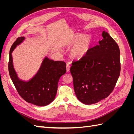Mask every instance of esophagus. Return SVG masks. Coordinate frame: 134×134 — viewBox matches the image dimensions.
Returning <instances> with one entry per match:
<instances>
[{
    "label": "esophagus",
    "instance_id": "34e87169",
    "mask_svg": "<svg viewBox=\"0 0 134 134\" xmlns=\"http://www.w3.org/2000/svg\"><path fill=\"white\" fill-rule=\"evenodd\" d=\"M70 66L69 65V64H68L66 65V71H67V72H69L70 71Z\"/></svg>",
    "mask_w": 134,
    "mask_h": 134
}]
</instances>
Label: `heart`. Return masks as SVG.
I'll return each mask as SVG.
<instances>
[{
    "label": "heart",
    "mask_w": 134,
    "mask_h": 134,
    "mask_svg": "<svg viewBox=\"0 0 134 134\" xmlns=\"http://www.w3.org/2000/svg\"><path fill=\"white\" fill-rule=\"evenodd\" d=\"M68 43L70 45H73L70 51L72 57L80 59L86 55L90 50L92 39L90 36L75 34L71 37Z\"/></svg>",
    "instance_id": "1"
}]
</instances>
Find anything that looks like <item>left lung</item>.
<instances>
[{
    "instance_id": "8db88e82",
    "label": "left lung",
    "mask_w": 134,
    "mask_h": 134,
    "mask_svg": "<svg viewBox=\"0 0 134 134\" xmlns=\"http://www.w3.org/2000/svg\"><path fill=\"white\" fill-rule=\"evenodd\" d=\"M99 44L72 63L70 72L77 98L85 104L99 102L111 94L120 74V51L118 44L103 31Z\"/></svg>"
}]
</instances>
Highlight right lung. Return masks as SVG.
<instances>
[{
    "mask_svg": "<svg viewBox=\"0 0 134 134\" xmlns=\"http://www.w3.org/2000/svg\"><path fill=\"white\" fill-rule=\"evenodd\" d=\"M25 39V37L17 38L10 48L8 63L9 75L18 94L24 100L36 106H45L54 100L59 80L66 71V64L64 62H54L46 57L38 71L31 80L26 82L19 79L13 67L12 53Z\"/></svg>",
    "mask_w": 134,
    "mask_h": 134,
    "instance_id": "right-lung-1",
    "label": "right lung"
}]
</instances>
